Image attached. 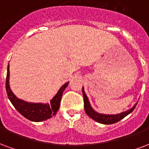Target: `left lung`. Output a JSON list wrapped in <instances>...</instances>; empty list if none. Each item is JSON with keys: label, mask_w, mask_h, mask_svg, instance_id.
Here are the masks:
<instances>
[{"label": "left lung", "mask_w": 149, "mask_h": 149, "mask_svg": "<svg viewBox=\"0 0 149 149\" xmlns=\"http://www.w3.org/2000/svg\"><path fill=\"white\" fill-rule=\"evenodd\" d=\"M82 95H83V97H84V109H85L86 113L90 118L95 120V121H97L98 123L104 124V125L114 124L119 121V120H120L121 119H123L125 117H126L127 115L131 113L134 110L137 104V103H136L132 108H130V109H128L126 111L120 113H117V114H105V113H101L95 111L92 108L91 103H90V101H89V98L86 96L83 87H82Z\"/></svg>", "instance_id": "8db88e82"}]
</instances>
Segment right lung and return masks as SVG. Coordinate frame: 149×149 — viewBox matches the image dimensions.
I'll return each instance as SVG.
<instances>
[{
	"instance_id": "right-lung-1",
	"label": "right lung",
	"mask_w": 149,
	"mask_h": 149,
	"mask_svg": "<svg viewBox=\"0 0 149 149\" xmlns=\"http://www.w3.org/2000/svg\"><path fill=\"white\" fill-rule=\"evenodd\" d=\"M9 75H10L9 65H8L7 77H6V83H5L8 97L13 105L15 109L22 116L31 121L40 122V121L47 120L57 113V111L59 109L63 93L68 86L69 82H66L62 86L57 92V94L52 97L50 103L29 102L17 97L13 94L9 86Z\"/></svg>"
}]
</instances>
